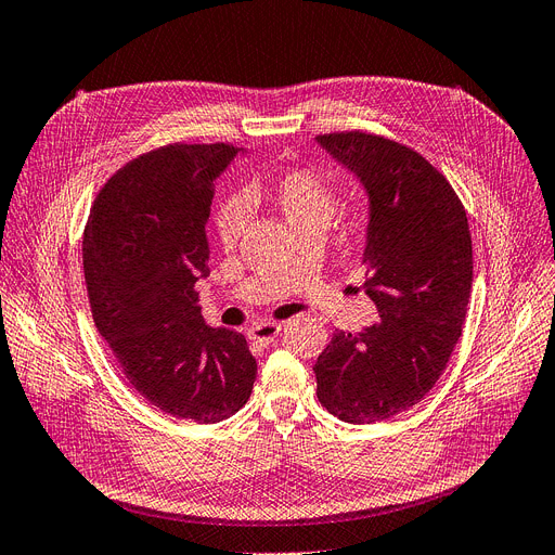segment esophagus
<instances>
[{
	"label": "esophagus",
	"instance_id": "obj_1",
	"mask_svg": "<svg viewBox=\"0 0 555 555\" xmlns=\"http://www.w3.org/2000/svg\"><path fill=\"white\" fill-rule=\"evenodd\" d=\"M281 334V324L276 322H260L249 330V338L260 345H270Z\"/></svg>",
	"mask_w": 555,
	"mask_h": 555
}]
</instances>
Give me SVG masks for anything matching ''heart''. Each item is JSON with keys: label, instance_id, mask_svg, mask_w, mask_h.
I'll use <instances>...</instances> for the list:
<instances>
[{"label": "heart", "instance_id": "b5f03b06", "mask_svg": "<svg viewBox=\"0 0 555 555\" xmlns=\"http://www.w3.org/2000/svg\"><path fill=\"white\" fill-rule=\"evenodd\" d=\"M258 203H270L297 233H322L336 212L338 188L330 173L315 167H295L270 182H251L240 196L221 201L215 212V233L223 246L237 244L249 219L246 208H254Z\"/></svg>", "mask_w": 555, "mask_h": 555}]
</instances>
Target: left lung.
<instances>
[{"label":"left lung","instance_id":"1","mask_svg":"<svg viewBox=\"0 0 555 555\" xmlns=\"http://www.w3.org/2000/svg\"><path fill=\"white\" fill-rule=\"evenodd\" d=\"M371 198L363 291L379 322L338 332L313 371L318 400L345 423H377L418 404L462 336L474 281L466 210L421 153L373 132L320 134Z\"/></svg>","mask_w":555,"mask_h":555}]
</instances>
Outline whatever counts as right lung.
<instances>
[{
	"label": "right lung",
	"mask_w": 555,
	"mask_h": 555,
	"mask_svg": "<svg viewBox=\"0 0 555 555\" xmlns=\"http://www.w3.org/2000/svg\"><path fill=\"white\" fill-rule=\"evenodd\" d=\"M240 149L169 143L118 169L93 201L81 242L93 322L139 396L176 418L219 423L251 396L246 338L201 315L210 274L205 223L215 178Z\"/></svg>",
	"instance_id": "add662e5"
}]
</instances>
